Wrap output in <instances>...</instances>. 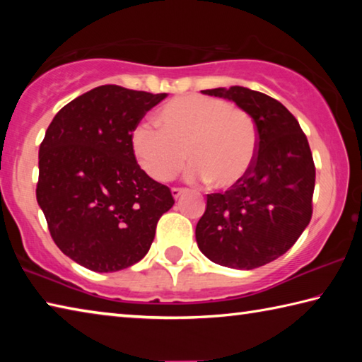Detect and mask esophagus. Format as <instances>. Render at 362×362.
<instances>
[{
  "label": "esophagus",
  "mask_w": 362,
  "mask_h": 362,
  "mask_svg": "<svg viewBox=\"0 0 362 362\" xmlns=\"http://www.w3.org/2000/svg\"><path fill=\"white\" fill-rule=\"evenodd\" d=\"M185 192H187L185 188H177V187H174V188H173V196H174V199H179L180 196H182L183 193H185Z\"/></svg>",
  "instance_id": "1"
}]
</instances>
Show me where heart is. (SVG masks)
I'll return each instance as SVG.
<instances>
[{
  "instance_id": "1",
  "label": "heart",
  "mask_w": 362,
  "mask_h": 362,
  "mask_svg": "<svg viewBox=\"0 0 362 362\" xmlns=\"http://www.w3.org/2000/svg\"><path fill=\"white\" fill-rule=\"evenodd\" d=\"M155 129L140 122L131 132L132 155L144 173L169 182L180 173L185 155L188 179L228 189L244 180L257 155L255 122L247 112L216 97H175L158 110Z\"/></svg>"
}]
</instances>
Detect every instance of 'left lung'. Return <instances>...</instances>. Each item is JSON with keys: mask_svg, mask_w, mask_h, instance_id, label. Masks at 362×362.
Masks as SVG:
<instances>
[{"mask_svg": "<svg viewBox=\"0 0 362 362\" xmlns=\"http://www.w3.org/2000/svg\"><path fill=\"white\" fill-rule=\"evenodd\" d=\"M203 94L233 100L252 116L259 142L244 180L225 193L207 194L196 243L218 265L259 268L287 252L310 223L313 155L296 116L273 97L243 86Z\"/></svg>", "mask_w": 362, "mask_h": 362, "instance_id": "left-lung-1", "label": "left lung"}]
</instances>
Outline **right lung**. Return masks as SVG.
<instances>
[{
	"label": "right lung",
	"instance_id": "right-lung-1",
	"mask_svg": "<svg viewBox=\"0 0 362 362\" xmlns=\"http://www.w3.org/2000/svg\"><path fill=\"white\" fill-rule=\"evenodd\" d=\"M168 94L99 86L60 110L40 145L36 199L54 243L79 265L119 272L150 250L169 187L144 173L131 132Z\"/></svg>",
	"mask_w": 362,
	"mask_h": 362
}]
</instances>
